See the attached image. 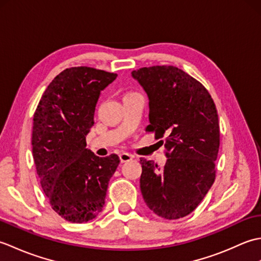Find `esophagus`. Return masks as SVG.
Returning a JSON list of instances; mask_svg holds the SVG:
<instances>
[{
  "label": "esophagus",
  "instance_id": "esophagus-1",
  "mask_svg": "<svg viewBox=\"0 0 261 261\" xmlns=\"http://www.w3.org/2000/svg\"><path fill=\"white\" fill-rule=\"evenodd\" d=\"M120 157V162L123 164V163H126V162H130V160L132 159V156L130 153H126V152H122L119 154Z\"/></svg>",
  "mask_w": 261,
  "mask_h": 261
}]
</instances>
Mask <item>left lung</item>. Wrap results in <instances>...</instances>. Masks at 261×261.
<instances>
[{
  "label": "left lung",
  "instance_id": "8db88e82",
  "mask_svg": "<svg viewBox=\"0 0 261 261\" xmlns=\"http://www.w3.org/2000/svg\"><path fill=\"white\" fill-rule=\"evenodd\" d=\"M149 98V124L167 156L163 168L140 159V190L147 206L167 220L184 218L215 179L220 125L215 104L201 83L174 66L132 71Z\"/></svg>",
  "mask_w": 261,
  "mask_h": 261
}]
</instances>
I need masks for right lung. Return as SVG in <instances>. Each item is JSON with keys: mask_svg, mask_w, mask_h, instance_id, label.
Returning a JSON list of instances; mask_svg holds the SVG:
<instances>
[{"mask_svg": "<svg viewBox=\"0 0 261 261\" xmlns=\"http://www.w3.org/2000/svg\"><path fill=\"white\" fill-rule=\"evenodd\" d=\"M116 74L71 67L57 75L33 115L32 156L43 193L53 210L73 223L101 212L118 154L101 158L86 148L101 91Z\"/></svg>", "mask_w": 261, "mask_h": 261, "instance_id": "obj_1", "label": "right lung"}]
</instances>
